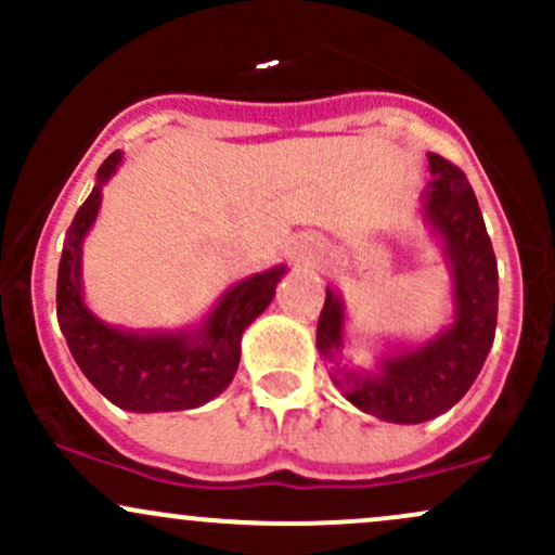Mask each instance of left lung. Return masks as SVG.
<instances>
[{
    "instance_id": "1",
    "label": "left lung",
    "mask_w": 555,
    "mask_h": 555,
    "mask_svg": "<svg viewBox=\"0 0 555 555\" xmlns=\"http://www.w3.org/2000/svg\"><path fill=\"white\" fill-rule=\"evenodd\" d=\"M428 162L433 182L425 195V219L446 240L454 273V326L425 347L386 358L378 375L344 373L334 378L362 412L401 425L443 415L469 391L493 347L499 313V266L473 188L456 164L438 154H430ZM341 299L326 289L315 339L331 362L341 347Z\"/></svg>"
}]
</instances>
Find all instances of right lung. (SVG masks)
<instances>
[{"label":"right lung","mask_w":555,"mask_h":555,"mask_svg":"<svg viewBox=\"0 0 555 555\" xmlns=\"http://www.w3.org/2000/svg\"><path fill=\"white\" fill-rule=\"evenodd\" d=\"M114 151L99 167V184L75 214L56 276V321L82 375L130 412L193 410L232 384L242 331L269 308L284 266L256 273L221 297L195 334H132L106 326L82 305L80 242L101 206V184L117 169Z\"/></svg>","instance_id":"right-lung-1"}]
</instances>
